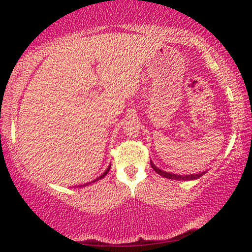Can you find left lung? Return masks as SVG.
Instances as JSON below:
<instances>
[{
  "instance_id": "8db88e82",
  "label": "left lung",
  "mask_w": 252,
  "mask_h": 252,
  "mask_svg": "<svg viewBox=\"0 0 252 252\" xmlns=\"http://www.w3.org/2000/svg\"><path fill=\"white\" fill-rule=\"evenodd\" d=\"M150 164H151L152 169H154L156 173H158L161 177L163 178H168V179H174V180H192V179H197V178L202 177L206 172H202V173H199V174H190V175H178V174H172V173H167V172H163L161 171V169L157 168L156 166L154 164V162L150 161Z\"/></svg>"
}]
</instances>
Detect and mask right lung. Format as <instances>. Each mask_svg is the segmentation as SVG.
I'll list each match as a JSON object with an SVG mask.
<instances>
[{
	"mask_svg": "<svg viewBox=\"0 0 252 252\" xmlns=\"http://www.w3.org/2000/svg\"><path fill=\"white\" fill-rule=\"evenodd\" d=\"M110 168H111V167H108V168L106 169V172H105V173H103L102 175H100V177H98V178H96V179H95V180H93V182L95 183L96 180H100V179H102V178H105V177H106V174H107L108 172H110ZM93 182H91V183H93ZM84 185H88V184H84Z\"/></svg>",
	"mask_w": 252,
	"mask_h": 252,
	"instance_id": "obj_1",
	"label": "right lung"
}]
</instances>
